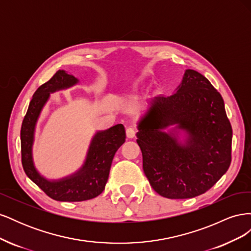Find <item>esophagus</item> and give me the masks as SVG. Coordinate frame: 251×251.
I'll use <instances>...</instances> for the list:
<instances>
[{
  "mask_svg": "<svg viewBox=\"0 0 251 251\" xmlns=\"http://www.w3.org/2000/svg\"><path fill=\"white\" fill-rule=\"evenodd\" d=\"M136 135V131L133 127H127L126 128V137L127 138H134Z\"/></svg>",
  "mask_w": 251,
  "mask_h": 251,
  "instance_id": "1",
  "label": "esophagus"
}]
</instances>
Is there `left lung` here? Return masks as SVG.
<instances>
[{"label": "left lung", "instance_id": "8db88e82", "mask_svg": "<svg viewBox=\"0 0 251 251\" xmlns=\"http://www.w3.org/2000/svg\"><path fill=\"white\" fill-rule=\"evenodd\" d=\"M171 125L175 126L165 132ZM137 127L143 172L154 191L165 198L202 195L229 168L232 128L224 100L195 70H185L175 94L154 97Z\"/></svg>", "mask_w": 251, "mask_h": 251}]
</instances>
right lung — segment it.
Here are the masks:
<instances>
[{
	"label": "right lung",
	"mask_w": 251,
	"mask_h": 251,
	"mask_svg": "<svg viewBox=\"0 0 251 251\" xmlns=\"http://www.w3.org/2000/svg\"><path fill=\"white\" fill-rule=\"evenodd\" d=\"M78 81L73 75L58 70L35 91L21 128L23 168L27 176L45 194L56 201L79 202L100 195L108 181L114 155L126 141L125 126L121 124L116 125L108 130L96 132L91 140L85 162L70 176L58 180H48L37 172L33 162L32 146L41 112L51 93L73 87Z\"/></svg>",
	"instance_id": "right-lung-1"
}]
</instances>
